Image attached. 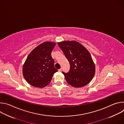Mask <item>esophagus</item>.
<instances>
[{"label":"esophagus","instance_id":"1","mask_svg":"<svg viewBox=\"0 0 124 124\" xmlns=\"http://www.w3.org/2000/svg\"><path fill=\"white\" fill-rule=\"evenodd\" d=\"M62 71V69H60L58 70V72H61Z\"/></svg>","mask_w":124,"mask_h":124}]
</instances>
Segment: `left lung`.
Listing matches in <instances>:
<instances>
[{
	"instance_id": "obj_1",
	"label": "left lung",
	"mask_w": 124,
	"mask_h": 124,
	"mask_svg": "<svg viewBox=\"0 0 124 124\" xmlns=\"http://www.w3.org/2000/svg\"><path fill=\"white\" fill-rule=\"evenodd\" d=\"M57 44L70 65L69 73H62L67 82L75 88L88 84L95 74V65L89 52L76 41H65Z\"/></svg>"
}]
</instances>
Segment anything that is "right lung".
Returning a JSON list of instances; mask_svg holds the SVG:
<instances>
[{"label":"right lung","instance_id":"right-lung-1","mask_svg":"<svg viewBox=\"0 0 124 124\" xmlns=\"http://www.w3.org/2000/svg\"><path fill=\"white\" fill-rule=\"evenodd\" d=\"M55 45L53 42H45L33 49L28 55L23 65V74L31 85L38 88L46 87L58 71L51 55Z\"/></svg>","mask_w":124,"mask_h":124}]
</instances>
